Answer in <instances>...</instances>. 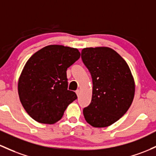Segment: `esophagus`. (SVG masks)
<instances>
[{
	"label": "esophagus",
	"mask_w": 156,
	"mask_h": 156,
	"mask_svg": "<svg viewBox=\"0 0 156 156\" xmlns=\"http://www.w3.org/2000/svg\"><path fill=\"white\" fill-rule=\"evenodd\" d=\"M75 92H76L77 95H78V96H79L80 93H81V91H80V90H77L76 91H75Z\"/></svg>",
	"instance_id": "esophagus-1"
}]
</instances>
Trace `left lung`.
<instances>
[{
    "mask_svg": "<svg viewBox=\"0 0 156 156\" xmlns=\"http://www.w3.org/2000/svg\"><path fill=\"white\" fill-rule=\"evenodd\" d=\"M81 58L92 79V101L83 108V115L94 127H106L121 119L130 107L134 79L126 61L110 48H85Z\"/></svg>",
    "mask_w": 156,
    "mask_h": 156,
    "instance_id": "left-lung-1",
    "label": "left lung"
}]
</instances>
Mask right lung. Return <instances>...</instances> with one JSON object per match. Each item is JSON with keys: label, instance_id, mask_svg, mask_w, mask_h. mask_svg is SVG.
Returning a JSON list of instances; mask_svg holds the SVG:
<instances>
[{"label": "right lung", "instance_id": "right-lung-1", "mask_svg": "<svg viewBox=\"0 0 156 156\" xmlns=\"http://www.w3.org/2000/svg\"><path fill=\"white\" fill-rule=\"evenodd\" d=\"M77 49L49 45L35 52L25 64L18 81V95L30 117L43 124H54L77 99L68 90L66 70L79 59Z\"/></svg>", "mask_w": 156, "mask_h": 156}]
</instances>
